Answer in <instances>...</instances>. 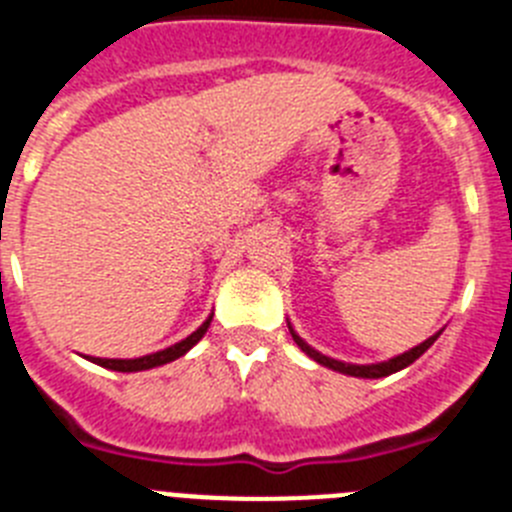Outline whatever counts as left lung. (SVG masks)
<instances>
[{"label":"left lung","instance_id":"obj_1","mask_svg":"<svg viewBox=\"0 0 512 512\" xmlns=\"http://www.w3.org/2000/svg\"><path fill=\"white\" fill-rule=\"evenodd\" d=\"M288 330H291L293 342H296V345H299V348L304 350L306 355H309V358H314V361H317L319 366H327V368H332V371L345 373V376H355V379H381V376H389V373L402 371V368H407V366H410V363H415L417 358H420V355L425 353V350H428L430 345H433V342L438 340V337H441V332H443V330L435 332L433 337H428V340L420 342V345H415V348L407 350V353L397 355V358H389V361H384V363H368V366H358V363L335 361V358H330V355H322V353H319V350H314L309 345V342L301 340V337L296 335V330H293L291 324H288Z\"/></svg>","mask_w":512,"mask_h":512}]
</instances>
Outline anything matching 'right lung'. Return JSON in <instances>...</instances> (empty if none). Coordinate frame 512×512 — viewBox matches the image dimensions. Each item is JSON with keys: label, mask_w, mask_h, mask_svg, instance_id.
<instances>
[{"label": "right lung", "mask_w": 512, "mask_h": 512, "mask_svg": "<svg viewBox=\"0 0 512 512\" xmlns=\"http://www.w3.org/2000/svg\"><path fill=\"white\" fill-rule=\"evenodd\" d=\"M211 319H213V314L206 319V322L201 324V327H198V330L193 332V335H188V337H185V340L175 342V345H170V348L157 350V353L141 355V358H90V361L97 363V366H102V368H110V371H121V373L149 371V368L164 366V363L177 361L180 355L188 353V350L193 348L195 342H198L203 335H206L208 327H211Z\"/></svg>", "instance_id": "obj_1"}]
</instances>
